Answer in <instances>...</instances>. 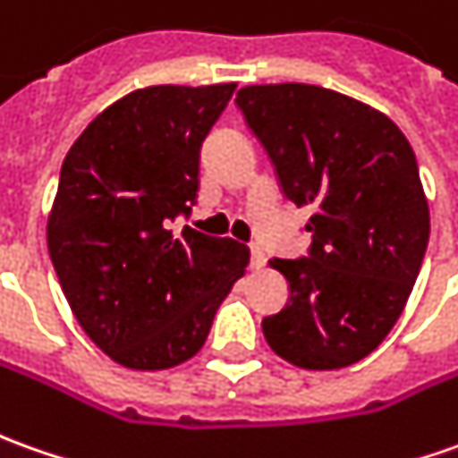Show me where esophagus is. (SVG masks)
Masks as SVG:
<instances>
[{"label": "esophagus", "instance_id": "34e87169", "mask_svg": "<svg viewBox=\"0 0 458 458\" xmlns=\"http://www.w3.org/2000/svg\"><path fill=\"white\" fill-rule=\"evenodd\" d=\"M266 266V253L260 245H250V268H263Z\"/></svg>", "mask_w": 458, "mask_h": 458}]
</instances>
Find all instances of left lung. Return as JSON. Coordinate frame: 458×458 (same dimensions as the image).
<instances>
[{"instance_id": "obj_1", "label": "left lung", "mask_w": 458, "mask_h": 458, "mask_svg": "<svg viewBox=\"0 0 458 458\" xmlns=\"http://www.w3.org/2000/svg\"><path fill=\"white\" fill-rule=\"evenodd\" d=\"M295 205H310L308 253L273 258L288 303L263 318L268 346L310 371L344 369L384 341L428 245L419 165L384 112L316 85H253L235 98Z\"/></svg>"}]
</instances>
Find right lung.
<instances>
[{
	"label": "right lung",
	"instance_id": "obj_1",
	"mask_svg": "<svg viewBox=\"0 0 458 458\" xmlns=\"http://www.w3.org/2000/svg\"><path fill=\"white\" fill-rule=\"evenodd\" d=\"M235 85L148 87L98 114L59 170L49 258L85 334L112 360L163 371L192 359L248 248L192 228L200 148Z\"/></svg>",
	"mask_w": 458,
	"mask_h": 458
}]
</instances>
